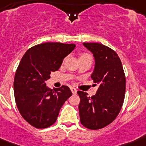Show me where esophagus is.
<instances>
[{
  "instance_id": "obj_1",
  "label": "esophagus",
  "mask_w": 146,
  "mask_h": 146,
  "mask_svg": "<svg viewBox=\"0 0 146 146\" xmlns=\"http://www.w3.org/2000/svg\"><path fill=\"white\" fill-rule=\"evenodd\" d=\"M71 91H72L73 94H75L77 93V89L74 88H71Z\"/></svg>"
}]
</instances>
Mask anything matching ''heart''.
I'll return each mask as SVG.
<instances>
[{
	"label": "heart",
	"mask_w": 146,
	"mask_h": 146,
	"mask_svg": "<svg viewBox=\"0 0 146 146\" xmlns=\"http://www.w3.org/2000/svg\"><path fill=\"white\" fill-rule=\"evenodd\" d=\"M84 55H87V54H84Z\"/></svg>",
	"instance_id": "heart-1"
}]
</instances>
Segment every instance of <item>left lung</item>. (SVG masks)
I'll return each mask as SVG.
<instances>
[{"label":"left lung","instance_id":"left-lung-1","mask_svg":"<svg viewBox=\"0 0 146 146\" xmlns=\"http://www.w3.org/2000/svg\"><path fill=\"white\" fill-rule=\"evenodd\" d=\"M83 45L94 58L91 78L99 88L92 97L84 91H78L81 99L80 121L86 128L99 129L111 123L119 114L124 101L126 78L116 52L103 44L84 42Z\"/></svg>","mask_w":146,"mask_h":146}]
</instances>
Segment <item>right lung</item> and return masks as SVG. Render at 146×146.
I'll return each mask as SVG.
<instances>
[{"mask_svg": "<svg viewBox=\"0 0 146 146\" xmlns=\"http://www.w3.org/2000/svg\"><path fill=\"white\" fill-rule=\"evenodd\" d=\"M75 46L61 42L39 44L28 49L20 61L13 82L16 104L23 119L36 128L52 126L72 95L68 86L51 89L46 81Z\"/></svg>", "mask_w": 146, "mask_h": 146, "instance_id": "1", "label": "right lung"}]
</instances>
